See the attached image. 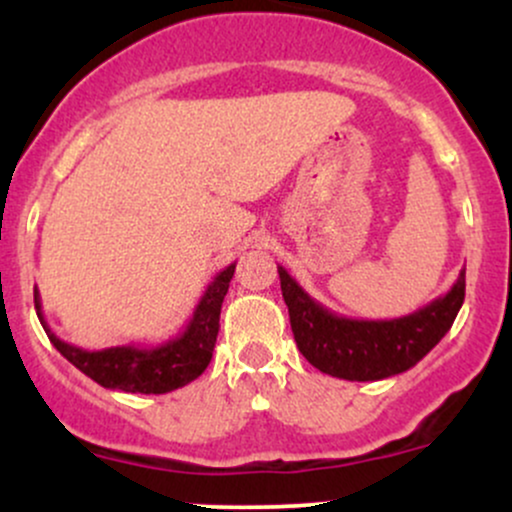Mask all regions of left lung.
Listing matches in <instances>:
<instances>
[{
    "label": "left lung",
    "instance_id": "8db88e82",
    "mask_svg": "<svg viewBox=\"0 0 512 512\" xmlns=\"http://www.w3.org/2000/svg\"><path fill=\"white\" fill-rule=\"evenodd\" d=\"M291 330L310 366L342 380H383L414 368L448 334L464 303V269L445 296L395 320H354L332 313L279 264Z\"/></svg>",
    "mask_w": 512,
    "mask_h": 512
}]
</instances>
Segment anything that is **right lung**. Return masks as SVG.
<instances>
[{"instance_id": "add662e5", "label": "right lung", "mask_w": 512, "mask_h": 512, "mask_svg": "<svg viewBox=\"0 0 512 512\" xmlns=\"http://www.w3.org/2000/svg\"><path fill=\"white\" fill-rule=\"evenodd\" d=\"M233 272H236V262L216 274L204 296L199 298L185 330L178 337L161 344H122L88 351L64 342L50 330V325L45 322L38 289L33 291L35 313H38L40 325H43L52 346L81 373L96 380L98 385L108 387V390L139 392V395H166V392L192 383L209 366L216 334H219L221 303L228 293Z\"/></svg>"}]
</instances>
